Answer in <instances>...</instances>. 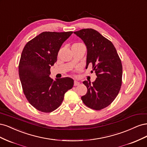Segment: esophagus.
<instances>
[{
	"instance_id": "obj_1",
	"label": "esophagus",
	"mask_w": 147,
	"mask_h": 147,
	"mask_svg": "<svg viewBox=\"0 0 147 147\" xmlns=\"http://www.w3.org/2000/svg\"><path fill=\"white\" fill-rule=\"evenodd\" d=\"M80 84V82L77 81V80H75L74 81V86H78Z\"/></svg>"
}]
</instances>
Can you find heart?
Listing matches in <instances>:
<instances>
[{
	"instance_id": "obj_1",
	"label": "heart",
	"mask_w": 147,
	"mask_h": 147,
	"mask_svg": "<svg viewBox=\"0 0 147 147\" xmlns=\"http://www.w3.org/2000/svg\"><path fill=\"white\" fill-rule=\"evenodd\" d=\"M84 46L83 44L80 43H75L72 45V48H77V47H83Z\"/></svg>"
}]
</instances>
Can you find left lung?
<instances>
[{
    "label": "left lung",
    "instance_id": "left-lung-1",
    "mask_svg": "<svg viewBox=\"0 0 147 147\" xmlns=\"http://www.w3.org/2000/svg\"><path fill=\"white\" fill-rule=\"evenodd\" d=\"M83 41L87 48L86 67L92 64L96 80L84 81L86 94L82 97L83 103L99 110L109 106L116 98L122 83L123 67L113 43L97 30L83 29L74 32Z\"/></svg>",
    "mask_w": 147,
    "mask_h": 147
}]
</instances>
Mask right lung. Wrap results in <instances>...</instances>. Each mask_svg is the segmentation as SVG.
Instances as JSON below:
<instances>
[{"label":"right lung","instance_id":"add662e5","mask_svg":"<svg viewBox=\"0 0 147 147\" xmlns=\"http://www.w3.org/2000/svg\"><path fill=\"white\" fill-rule=\"evenodd\" d=\"M72 33L43 32L28 42L21 53L18 72L24 94L40 112L50 113L58 108L65 93L74 86L71 78L53 80L50 77L61 47Z\"/></svg>","mask_w":147,"mask_h":147}]
</instances>
